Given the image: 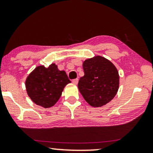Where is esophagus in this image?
Segmentation results:
<instances>
[{
  "label": "esophagus",
  "mask_w": 153,
  "mask_h": 153,
  "mask_svg": "<svg viewBox=\"0 0 153 153\" xmlns=\"http://www.w3.org/2000/svg\"><path fill=\"white\" fill-rule=\"evenodd\" d=\"M78 81H79V80H78V79H73L72 80V83H74V84H77V83H78Z\"/></svg>",
  "instance_id": "obj_1"
}]
</instances>
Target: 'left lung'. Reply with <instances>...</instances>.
<instances>
[{"mask_svg":"<svg viewBox=\"0 0 153 153\" xmlns=\"http://www.w3.org/2000/svg\"><path fill=\"white\" fill-rule=\"evenodd\" d=\"M84 76L78 88L84 100L93 107H101L114 99L119 88V74L110 60L100 56L83 62Z\"/></svg>","mask_w":153,"mask_h":153,"instance_id":"left-lung-1","label":"left lung"}]
</instances>
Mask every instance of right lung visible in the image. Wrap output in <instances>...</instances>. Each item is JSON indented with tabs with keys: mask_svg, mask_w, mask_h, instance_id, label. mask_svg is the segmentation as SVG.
<instances>
[{
	"mask_svg": "<svg viewBox=\"0 0 153 153\" xmlns=\"http://www.w3.org/2000/svg\"><path fill=\"white\" fill-rule=\"evenodd\" d=\"M71 83L64 70L55 63L45 68L37 66L26 80V92L31 100L44 108L53 106L60 99L64 88Z\"/></svg>",
	"mask_w": 153,
	"mask_h": 153,
	"instance_id": "right-lung-1",
	"label": "right lung"
}]
</instances>
